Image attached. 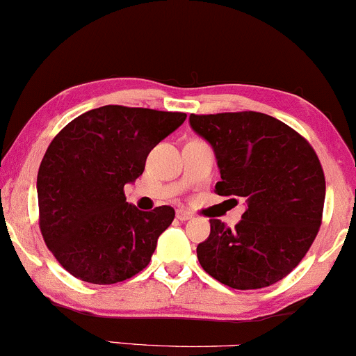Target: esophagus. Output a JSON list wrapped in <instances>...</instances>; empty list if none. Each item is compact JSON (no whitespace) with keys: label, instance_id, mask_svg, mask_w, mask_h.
Masks as SVG:
<instances>
[{"label":"esophagus","instance_id":"obj_1","mask_svg":"<svg viewBox=\"0 0 356 356\" xmlns=\"http://www.w3.org/2000/svg\"><path fill=\"white\" fill-rule=\"evenodd\" d=\"M175 218H177L179 220H182V222H186V220L192 219V214H191V212H187V211L179 209L177 212H175Z\"/></svg>","mask_w":356,"mask_h":356}]
</instances>
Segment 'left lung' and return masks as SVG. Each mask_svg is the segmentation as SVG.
<instances>
[{
  "instance_id": "8db88e82",
  "label": "left lung",
  "mask_w": 356,
  "mask_h": 356,
  "mask_svg": "<svg viewBox=\"0 0 356 356\" xmlns=\"http://www.w3.org/2000/svg\"><path fill=\"white\" fill-rule=\"evenodd\" d=\"M189 124L214 150L220 172L216 192L246 206L232 229L209 219L199 263L234 289L277 283L300 264L320 229L326 187L316 154L266 113H191Z\"/></svg>"
}]
</instances>
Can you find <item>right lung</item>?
<instances>
[{
	"mask_svg": "<svg viewBox=\"0 0 356 356\" xmlns=\"http://www.w3.org/2000/svg\"><path fill=\"white\" fill-rule=\"evenodd\" d=\"M186 113L105 105L76 117L51 140L40 164V229L70 275L113 284L149 264L172 207L138 211L125 184L144 172L150 150L186 120Z\"/></svg>",
	"mask_w": 356,
	"mask_h": 356,
	"instance_id": "obj_1",
	"label": "right lung"
}]
</instances>
